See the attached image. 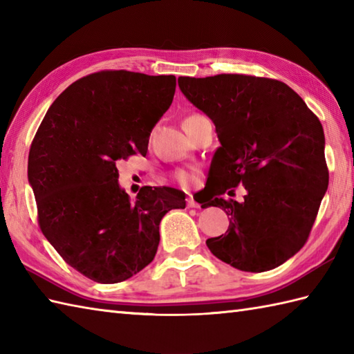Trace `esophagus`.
<instances>
[{
	"label": "esophagus",
	"instance_id": "obj_1",
	"mask_svg": "<svg viewBox=\"0 0 354 354\" xmlns=\"http://www.w3.org/2000/svg\"><path fill=\"white\" fill-rule=\"evenodd\" d=\"M187 205H189L190 208H199V204H198L196 201L193 199V196H189V198H187Z\"/></svg>",
	"mask_w": 354,
	"mask_h": 354
}]
</instances>
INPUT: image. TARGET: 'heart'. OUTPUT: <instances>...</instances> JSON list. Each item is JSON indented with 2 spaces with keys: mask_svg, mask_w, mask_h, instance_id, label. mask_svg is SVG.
I'll use <instances>...</instances> for the list:
<instances>
[{
  "mask_svg": "<svg viewBox=\"0 0 354 354\" xmlns=\"http://www.w3.org/2000/svg\"><path fill=\"white\" fill-rule=\"evenodd\" d=\"M192 115H194V114H192ZM192 115H189V117H192ZM189 117H187V118H189ZM185 120H184V122H185ZM194 178H196V175H194V171H192V170H176L175 173H173V179H175L178 184H181L184 187L193 184Z\"/></svg>",
  "mask_w": 354,
  "mask_h": 354,
  "instance_id": "obj_1",
  "label": "heart"
}]
</instances>
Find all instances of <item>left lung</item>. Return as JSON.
Instances as JSON below:
<instances>
[{
  "mask_svg": "<svg viewBox=\"0 0 354 354\" xmlns=\"http://www.w3.org/2000/svg\"><path fill=\"white\" fill-rule=\"evenodd\" d=\"M178 85L213 120L221 141L209 169L212 202L204 207H222L230 227L207 240L208 250L246 272L283 265L309 239L328 185L318 117L275 79L217 74L179 77ZM239 185L247 190L243 203L220 196Z\"/></svg>",
  "mask_w": 354,
  "mask_h": 354,
  "instance_id": "obj_1",
  "label": "left lung"
}]
</instances>
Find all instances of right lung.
<instances>
[{
    "label": "right lung",
    "mask_w": 354,
    "mask_h": 354,
    "mask_svg": "<svg viewBox=\"0 0 354 354\" xmlns=\"http://www.w3.org/2000/svg\"><path fill=\"white\" fill-rule=\"evenodd\" d=\"M175 76L104 70L74 82L53 102L28 152L37 223L59 255L102 284L124 281L153 260L160 222L185 208V193L142 187L135 202L115 162L147 152L170 108Z\"/></svg>",
    "instance_id": "1"
}]
</instances>
